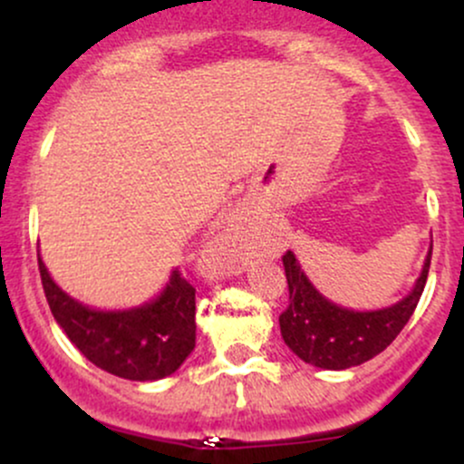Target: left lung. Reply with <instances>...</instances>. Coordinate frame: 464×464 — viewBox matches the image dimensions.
Instances as JSON below:
<instances>
[{
	"label": "left lung",
	"instance_id": "1",
	"mask_svg": "<svg viewBox=\"0 0 464 464\" xmlns=\"http://www.w3.org/2000/svg\"><path fill=\"white\" fill-rule=\"evenodd\" d=\"M432 244L412 290L380 310H351L316 290L292 250L284 255L290 305L279 316L281 338L307 364L327 371L358 366L382 353L406 327L428 281Z\"/></svg>",
	"mask_w": 464,
	"mask_h": 464
}]
</instances>
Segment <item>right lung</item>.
Returning a JSON list of instances; mask_svg holds the SVG:
<instances>
[{"label": "right lung", "mask_w": 464, "mask_h": 464, "mask_svg": "<svg viewBox=\"0 0 464 464\" xmlns=\"http://www.w3.org/2000/svg\"><path fill=\"white\" fill-rule=\"evenodd\" d=\"M45 299L67 338L98 369L130 382L172 375L196 347V290L174 268L150 301L100 310L69 296L47 273L39 253Z\"/></svg>", "instance_id": "obj_1"}]
</instances>
